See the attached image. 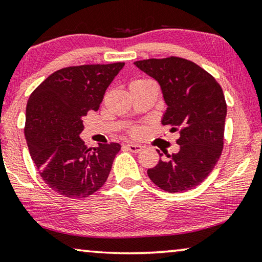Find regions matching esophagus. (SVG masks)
Instances as JSON below:
<instances>
[{"instance_id": "obj_1", "label": "esophagus", "mask_w": 262, "mask_h": 262, "mask_svg": "<svg viewBox=\"0 0 262 262\" xmlns=\"http://www.w3.org/2000/svg\"><path fill=\"white\" fill-rule=\"evenodd\" d=\"M127 148L128 150H130L132 152H140L142 150V146H140V144H136V143H128L127 144Z\"/></svg>"}]
</instances>
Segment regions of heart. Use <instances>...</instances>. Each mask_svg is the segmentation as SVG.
I'll return each mask as SVG.
<instances>
[{"mask_svg": "<svg viewBox=\"0 0 262 262\" xmlns=\"http://www.w3.org/2000/svg\"><path fill=\"white\" fill-rule=\"evenodd\" d=\"M135 81H139V80H135Z\"/></svg>", "mask_w": 262, "mask_h": 262, "instance_id": "obj_1", "label": "heart"}]
</instances>
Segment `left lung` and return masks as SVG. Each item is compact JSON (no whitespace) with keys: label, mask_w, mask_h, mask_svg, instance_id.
Wrapping results in <instances>:
<instances>
[{"label":"left lung","mask_w":262,"mask_h":262,"mask_svg":"<svg viewBox=\"0 0 262 262\" xmlns=\"http://www.w3.org/2000/svg\"><path fill=\"white\" fill-rule=\"evenodd\" d=\"M141 71L159 82L167 103L161 122L180 129L178 152L167 154L148 169L162 190L183 192L202 183L222 155L226 101L217 80L201 66L178 57L135 61ZM160 157L163 156L160 150Z\"/></svg>","instance_id":"8db88e82"}]
</instances>
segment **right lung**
<instances>
[{
    "label": "right lung",
    "instance_id": "right-lung-1",
    "mask_svg": "<svg viewBox=\"0 0 262 262\" xmlns=\"http://www.w3.org/2000/svg\"><path fill=\"white\" fill-rule=\"evenodd\" d=\"M124 63L80 65L53 72L31 93L26 111L27 144L40 177L68 198H86L108 178L119 143L87 148L82 118L97 112Z\"/></svg>",
    "mask_w": 262,
    "mask_h": 262
}]
</instances>
